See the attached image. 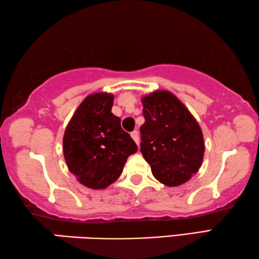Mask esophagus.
<instances>
[{"mask_svg": "<svg viewBox=\"0 0 259 259\" xmlns=\"http://www.w3.org/2000/svg\"><path fill=\"white\" fill-rule=\"evenodd\" d=\"M131 137H132V139L134 140L135 143H137L138 146H140V137H139L138 131H133V132L131 133Z\"/></svg>", "mask_w": 259, "mask_h": 259, "instance_id": "1", "label": "esophagus"}]
</instances>
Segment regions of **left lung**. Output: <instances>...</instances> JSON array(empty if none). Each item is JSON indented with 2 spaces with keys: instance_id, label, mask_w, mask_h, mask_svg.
Returning <instances> with one entry per match:
<instances>
[{
  "instance_id": "obj_1",
  "label": "left lung",
  "mask_w": 259,
  "mask_h": 259,
  "mask_svg": "<svg viewBox=\"0 0 259 259\" xmlns=\"http://www.w3.org/2000/svg\"><path fill=\"white\" fill-rule=\"evenodd\" d=\"M144 124L141 152L152 175L167 187H179L200 168L205 143L200 126L188 108L169 91L142 98Z\"/></svg>"
}]
</instances>
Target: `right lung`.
Here are the masks:
<instances>
[{
	"mask_svg": "<svg viewBox=\"0 0 259 259\" xmlns=\"http://www.w3.org/2000/svg\"><path fill=\"white\" fill-rule=\"evenodd\" d=\"M113 95L93 93L77 108L63 135L68 169L90 189H106L119 178L138 146L111 112Z\"/></svg>",
	"mask_w": 259,
	"mask_h": 259,
	"instance_id": "1",
	"label": "right lung"
}]
</instances>
